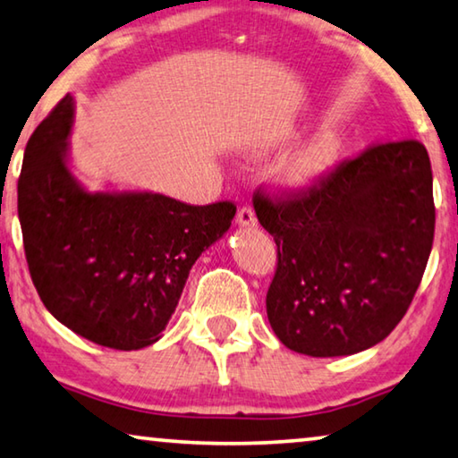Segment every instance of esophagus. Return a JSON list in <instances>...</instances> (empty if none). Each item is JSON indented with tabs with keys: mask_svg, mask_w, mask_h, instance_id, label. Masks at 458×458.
I'll list each match as a JSON object with an SVG mask.
<instances>
[{
	"mask_svg": "<svg viewBox=\"0 0 458 458\" xmlns=\"http://www.w3.org/2000/svg\"><path fill=\"white\" fill-rule=\"evenodd\" d=\"M236 224H238V226H242V228H252V226H257V216H255V209L249 208V206H244V208L238 209Z\"/></svg>",
	"mask_w": 458,
	"mask_h": 458,
	"instance_id": "obj_1",
	"label": "esophagus"
}]
</instances>
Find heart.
<instances>
[{"label": "heart", "mask_w": 458, "mask_h": 458, "mask_svg": "<svg viewBox=\"0 0 458 458\" xmlns=\"http://www.w3.org/2000/svg\"><path fill=\"white\" fill-rule=\"evenodd\" d=\"M344 140L338 132L318 134L281 165L279 177L292 190H308L322 181L343 155Z\"/></svg>", "instance_id": "obj_1"}]
</instances>
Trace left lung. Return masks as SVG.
Returning a JSON list of instances; mask_svg holds the SVG:
<instances>
[{
    "mask_svg": "<svg viewBox=\"0 0 458 458\" xmlns=\"http://www.w3.org/2000/svg\"><path fill=\"white\" fill-rule=\"evenodd\" d=\"M255 212L279 252L267 316L287 348L344 357L381 343L405 316L434 241L424 144H375L308 191Z\"/></svg>",
    "mask_w": 458,
    "mask_h": 458,
    "instance_id": "8db88e82",
    "label": "left lung"
}]
</instances>
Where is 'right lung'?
Here are the masks:
<instances>
[{
  "label": "right lung",
  "mask_w": 458,
  "mask_h": 458,
  "mask_svg": "<svg viewBox=\"0 0 458 458\" xmlns=\"http://www.w3.org/2000/svg\"><path fill=\"white\" fill-rule=\"evenodd\" d=\"M75 104L64 96L26 144L18 217L42 303L79 336L138 351L163 336L191 267L236 206L152 191H89L71 171Z\"/></svg>",
  "instance_id": "add662e5"
}]
</instances>
